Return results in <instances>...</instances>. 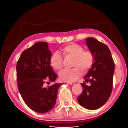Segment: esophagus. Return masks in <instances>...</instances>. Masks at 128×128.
<instances>
[{"label":"esophagus","instance_id":"1","mask_svg":"<svg viewBox=\"0 0 128 128\" xmlns=\"http://www.w3.org/2000/svg\"><path fill=\"white\" fill-rule=\"evenodd\" d=\"M67 83L68 84H70V85H74L75 84L74 82H68Z\"/></svg>","mask_w":128,"mask_h":128}]
</instances>
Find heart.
Returning a JSON list of instances; mask_svg holds the SVG:
<instances>
[{"instance_id":"1","label":"heart","mask_w":128,"mask_h":128,"mask_svg":"<svg viewBox=\"0 0 128 128\" xmlns=\"http://www.w3.org/2000/svg\"><path fill=\"white\" fill-rule=\"evenodd\" d=\"M61 53L65 58H73L72 69H64L59 73L60 79L66 82L76 80L82 75L88 71L94 63L93 53L88 50H84L82 46L75 43H70L61 49ZM63 58L59 53H54L50 58L51 66L56 70H60L63 66Z\"/></svg>"}]
</instances>
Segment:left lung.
<instances>
[{
    "label": "left lung",
    "mask_w": 128,
    "mask_h": 128,
    "mask_svg": "<svg viewBox=\"0 0 128 128\" xmlns=\"http://www.w3.org/2000/svg\"><path fill=\"white\" fill-rule=\"evenodd\" d=\"M88 49L94 56V63L84 77L81 84L83 91L77 97V101L82 107L90 110L101 107L109 99L113 88L115 64L108 46L95 38L86 40Z\"/></svg>",
    "instance_id": "obj_1"
}]
</instances>
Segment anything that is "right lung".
Masks as SVG:
<instances>
[{
	"mask_svg": "<svg viewBox=\"0 0 128 128\" xmlns=\"http://www.w3.org/2000/svg\"><path fill=\"white\" fill-rule=\"evenodd\" d=\"M52 54L46 42H36L25 50L16 64L17 84L24 102L30 108L40 113L54 106L58 88L63 83L46 87L57 78L50 63Z\"/></svg>",
	"mask_w": 128,
	"mask_h": 128,
	"instance_id": "obj_1",
	"label": "right lung"
}]
</instances>
